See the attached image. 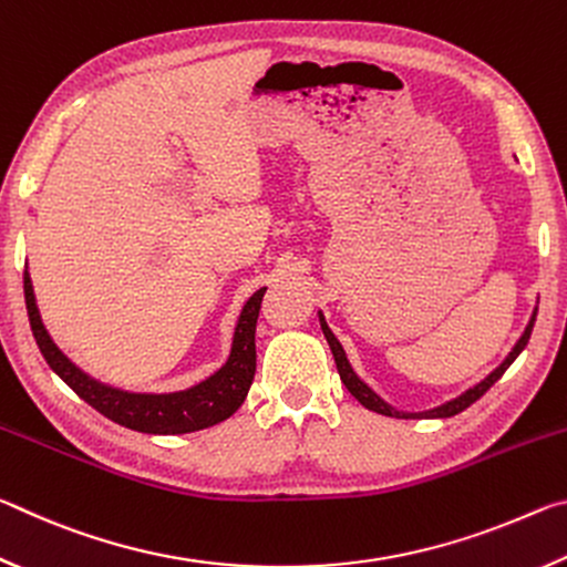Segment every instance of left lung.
Returning <instances> with one entry per match:
<instances>
[{
  "instance_id": "left-lung-1",
  "label": "left lung",
  "mask_w": 567,
  "mask_h": 567,
  "mask_svg": "<svg viewBox=\"0 0 567 567\" xmlns=\"http://www.w3.org/2000/svg\"><path fill=\"white\" fill-rule=\"evenodd\" d=\"M535 315H537V310L533 312L530 322H527V328H525V332H523V338L515 342V348H513V350H511V354H507V358L503 360L501 368H495V370L491 372V375H487L483 382H477L475 388H470V390H467V392H463V395H460V398L450 400V402H445V405H440V408L425 410V412H402V410H395V408H392V405H388V402L382 400L380 395H375V392H372L368 385H364V382H362L358 375H354V370L350 368L348 358H344V350H342V344L338 342V338H334L332 330L328 328V322H324L322 312H320V324H322V332H324V338H328V344H330V350H332L334 364H338L340 380L344 382V388L350 390V395H352L354 400H360V405H364V408L372 410V412H380V415H388V417H402V420H408V417H453V415H457V412H463L465 408L473 405L475 400L483 398L485 392L491 390V388L495 385V382L503 378V372H505L507 368H511V364H513V360L517 358V354H520V352L525 350L527 340H530L533 324H535Z\"/></svg>"
}]
</instances>
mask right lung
<instances>
[{"mask_svg":"<svg viewBox=\"0 0 567 567\" xmlns=\"http://www.w3.org/2000/svg\"><path fill=\"white\" fill-rule=\"evenodd\" d=\"M262 295L265 287L249 297L243 312H239L233 338V352H229L227 362L215 372V375H209L207 380L199 382V385L182 392H169V395H142V392H124L92 380L87 372H82L60 348H56L50 332L44 330L40 310H37L34 302L30 272L24 270L27 315H30L32 334L37 344H40V352L44 354L47 364H50L76 395L84 402H90L97 412H102L104 417L117 422V425L150 435L197 433V430L213 427L217 422L235 415L237 408L245 402L247 390L252 385L255 378V328L257 315H260Z\"/></svg>","mask_w":567,"mask_h":567,"instance_id":"right-lung-1","label":"right lung"}]
</instances>
